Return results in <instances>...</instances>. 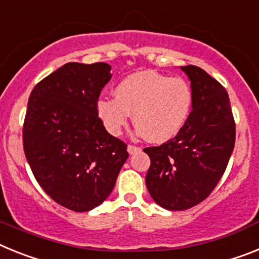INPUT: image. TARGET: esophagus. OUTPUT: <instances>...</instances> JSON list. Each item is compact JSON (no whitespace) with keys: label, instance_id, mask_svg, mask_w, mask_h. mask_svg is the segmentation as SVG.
Instances as JSON below:
<instances>
[{"label":"esophagus","instance_id":"1","mask_svg":"<svg viewBox=\"0 0 259 259\" xmlns=\"http://www.w3.org/2000/svg\"><path fill=\"white\" fill-rule=\"evenodd\" d=\"M139 151H141V148L137 147V146H133V145H129V146H127V152H129L130 155L137 154V152H139Z\"/></svg>","mask_w":259,"mask_h":259}]
</instances>
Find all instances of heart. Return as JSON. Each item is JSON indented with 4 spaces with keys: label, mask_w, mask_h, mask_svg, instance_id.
Listing matches in <instances>:
<instances>
[{
    "label": "heart",
    "mask_w": 259,
    "mask_h": 259,
    "mask_svg": "<svg viewBox=\"0 0 259 259\" xmlns=\"http://www.w3.org/2000/svg\"><path fill=\"white\" fill-rule=\"evenodd\" d=\"M192 109L193 91L185 79L151 70L130 74L117 83L114 98L96 102V114L111 136L120 137L133 114L137 136L152 143L179 136Z\"/></svg>",
    "instance_id": "1"
}]
</instances>
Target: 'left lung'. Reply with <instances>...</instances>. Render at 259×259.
<instances>
[{
    "label": "left lung",
    "mask_w": 259,
    "mask_h": 259,
    "mask_svg": "<svg viewBox=\"0 0 259 259\" xmlns=\"http://www.w3.org/2000/svg\"><path fill=\"white\" fill-rule=\"evenodd\" d=\"M193 91V111L180 134L159 147H147L151 165L146 186L170 211L188 210L210 195L223 176L235 147L236 126L228 94L194 65L181 66Z\"/></svg>",
    "instance_id": "left-lung-1"
}]
</instances>
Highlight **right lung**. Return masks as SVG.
Segmentation results:
<instances>
[{"instance_id":"obj_1","label":"right lung","mask_w":259,"mask_h":259,"mask_svg":"<svg viewBox=\"0 0 259 259\" xmlns=\"http://www.w3.org/2000/svg\"><path fill=\"white\" fill-rule=\"evenodd\" d=\"M112 78L111 65L69 62L31 92L23 125L27 161L42 190L76 212L111 194L129 154L96 114V102Z\"/></svg>"}]
</instances>
